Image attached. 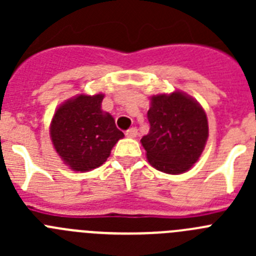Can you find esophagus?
Listing matches in <instances>:
<instances>
[{
    "label": "esophagus",
    "instance_id": "obj_1",
    "mask_svg": "<svg viewBox=\"0 0 256 256\" xmlns=\"http://www.w3.org/2000/svg\"><path fill=\"white\" fill-rule=\"evenodd\" d=\"M137 134H138V132H137V128H130V130H126V137H130V138H134V137H137Z\"/></svg>",
    "mask_w": 256,
    "mask_h": 256
}]
</instances>
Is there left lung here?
I'll return each instance as SVG.
<instances>
[{
	"label": "left lung",
	"instance_id": "left-lung-1",
	"mask_svg": "<svg viewBox=\"0 0 256 256\" xmlns=\"http://www.w3.org/2000/svg\"><path fill=\"white\" fill-rule=\"evenodd\" d=\"M150 100V130L141 140L148 162L162 173H186L206 144L209 126L205 110L180 91L156 94Z\"/></svg>",
	"mask_w": 256,
	"mask_h": 256
}]
</instances>
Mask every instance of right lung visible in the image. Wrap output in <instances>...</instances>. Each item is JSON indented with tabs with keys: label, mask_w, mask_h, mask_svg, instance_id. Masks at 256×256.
I'll list each match as a JSON object with an SVG mask.
<instances>
[{
	"label": "right lung",
	"mask_w": 256,
	"mask_h": 256,
	"mask_svg": "<svg viewBox=\"0 0 256 256\" xmlns=\"http://www.w3.org/2000/svg\"><path fill=\"white\" fill-rule=\"evenodd\" d=\"M102 94H80L61 104L52 118V144L64 164L76 172L98 168L124 137L114 118L102 112Z\"/></svg>",
	"instance_id": "obj_1"
}]
</instances>
